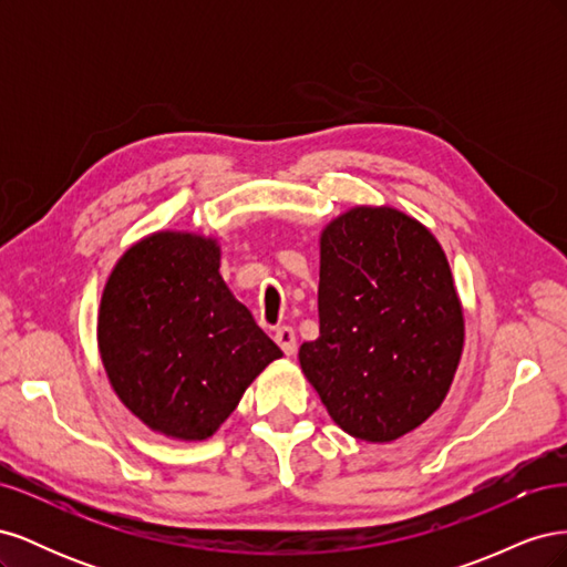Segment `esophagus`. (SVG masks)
<instances>
[{
    "label": "esophagus",
    "mask_w": 567,
    "mask_h": 567,
    "mask_svg": "<svg viewBox=\"0 0 567 567\" xmlns=\"http://www.w3.org/2000/svg\"><path fill=\"white\" fill-rule=\"evenodd\" d=\"M274 340L279 342V348L290 357L296 352V331L290 326H279L277 333H274Z\"/></svg>",
    "instance_id": "34e87169"
}]
</instances>
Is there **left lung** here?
<instances>
[{
    "label": "left lung",
    "instance_id": "obj_1",
    "mask_svg": "<svg viewBox=\"0 0 567 567\" xmlns=\"http://www.w3.org/2000/svg\"><path fill=\"white\" fill-rule=\"evenodd\" d=\"M461 348V302L431 231L392 208H352L323 229L319 338L298 359L342 431H414L442 404Z\"/></svg>",
    "mask_w": 567,
    "mask_h": 567
}]
</instances>
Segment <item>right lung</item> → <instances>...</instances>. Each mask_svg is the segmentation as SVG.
I'll return each mask as SVG.
<instances>
[{"label":"right lung","instance_id":"add662e5","mask_svg":"<svg viewBox=\"0 0 567 567\" xmlns=\"http://www.w3.org/2000/svg\"><path fill=\"white\" fill-rule=\"evenodd\" d=\"M113 390L151 431L205 440L279 350L219 277L213 238L163 231L120 257L101 296Z\"/></svg>","mask_w":567,"mask_h":567}]
</instances>
